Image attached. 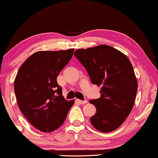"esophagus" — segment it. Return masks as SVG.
<instances>
[{
	"label": "esophagus",
	"instance_id": "obj_1",
	"mask_svg": "<svg viewBox=\"0 0 158 158\" xmlns=\"http://www.w3.org/2000/svg\"><path fill=\"white\" fill-rule=\"evenodd\" d=\"M78 102L79 103H81V104H85V103H87V100H85V101H81V100H78Z\"/></svg>",
	"mask_w": 158,
	"mask_h": 158
}]
</instances>
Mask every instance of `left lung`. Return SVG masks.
Segmentation results:
<instances>
[{
	"label": "left lung",
	"instance_id": "left-lung-1",
	"mask_svg": "<svg viewBox=\"0 0 158 158\" xmlns=\"http://www.w3.org/2000/svg\"><path fill=\"white\" fill-rule=\"evenodd\" d=\"M74 55L90 77L101 86V97L90 100L97 112L91 124L103 133L117 129L132 111L138 89L134 70L127 56L108 45L75 51Z\"/></svg>",
	"mask_w": 158,
	"mask_h": 158
}]
</instances>
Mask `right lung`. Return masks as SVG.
<instances>
[{
    "instance_id": "obj_1",
    "label": "right lung",
    "mask_w": 158,
    "mask_h": 158,
    "mask_svg": "<svg viewBox=\"0 0 158 158\" xmlns=\"http://www.w3.org/2000/svg\"><path fill=\"white\" fill-rule=\"evenodd\" d=\"M74 49L39 51L19 68L14 87L21 112L41 132L50 133L64 123L74 101L64 98L57 77L73 56Z\"/></svg>"
}]
</instances>
